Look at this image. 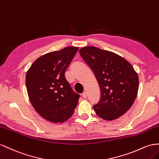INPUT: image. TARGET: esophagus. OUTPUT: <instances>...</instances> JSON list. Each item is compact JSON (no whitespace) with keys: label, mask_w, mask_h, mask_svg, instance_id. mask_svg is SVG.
Returning a JSON list of instances; mask_svg holds the SVG:
<instances>
[{"label":"esophagus","mask_w":159,"mask_h":159,"mask_svg":"<svg viewBox=\"0 0 159 159\" xmlns=\"http://www.w3.org/2000/svg\"><path fill=\"white\" fill-rule=\"evenodd\" d=\"M82 96H83V97L84 98H87V92H83V94H82Z\"/></svg>","instance_id":"obj_1"}]
</instances>
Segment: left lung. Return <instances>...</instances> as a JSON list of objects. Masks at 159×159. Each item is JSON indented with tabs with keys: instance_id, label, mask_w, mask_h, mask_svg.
<instances>
[{
	"instance_id": "8db88e82",
	"label": "left lung",
	"mask_w": 159,
	"mask_h": 159,
	"mask_svg": "<svg viewBox=\"0 0 159 159\" xmlns=\"http://www.w3.org/2000/svg\"><path fill=\"white\" fill-rule=\"evenodd\" d=\"M79 53L93 71L101 89L100 101L93 106L106 120L123 115L133 105L139 90V76L130 63L118 54L94 47Z\"/></svg>"
}]
</instances>
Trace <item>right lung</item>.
Wrapping results in <instances>:
<instances>
[{"label":"right lung","mask_w":159,"mask_h":159,"mask_svg":"<svg viewBox=\"0 0 159 159\" xmlns=\"http://www.w3.org/2000/svg\"><path fill=\"white\" fill-rule=\"evenodd\" d=\"M79 47H67L38 58L26 75L29 98L44 119L63 122L73 115L80 95L66 80L65 72Z\"/></svg>","instance_id":"add662e5"}]
</instances>
